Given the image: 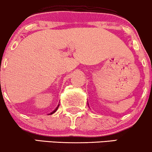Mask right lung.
Segmentation results:
<instances>
[{
    "label": "right lung",
    "instance_id": "right-lung-1",
    "mask_svg": "<svg viewBox=\"0 0 152 152\" xmlns=\"http://www.w3.org/2000/svg\"><path fill=\"white\" fill-rule=\"evenodd\" d=\"M58 107H59V105H58ZM58 107H57L56 109H55V110H54V111H53V112H51V113L50 114H49V115H52V114H53V113H55V112H56L57 111V110H58Z\"/></svg>",
    "mask_w": 152,
    "mask_h": 152
}]
</instances>
